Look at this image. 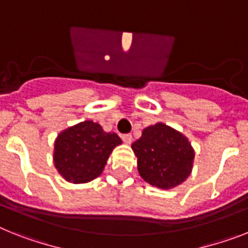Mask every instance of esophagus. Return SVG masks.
<instances>
[{
  "label": "esophagus",
  "instance_id": "obj_1",
  "mask_svg": "<svg viewBox=\"0 0 248 248\" xmlns=\"http://www.w3.org/2000/svg\"><path fill=\"white\" fill-rule=\"evenodd\" d=\"M122 140H124V143H131L132 142V135L131 134L122 135Z\"/></svg>",
  "mask_w": 248,
  "mask_h": 248
}]
</instances>
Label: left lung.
<instances>
[{"label": "left lung", "mask_w": 248, "mask_h": 248, "mask_svg": "<svg viewBox=\"0 0 248 248\" xmlns=\"http://www.w3.org/2000/svg\"><path fill=\"white\" fill-rule=\"evenodd\" d=\"M131 147L141 178L153 186L174 188L190 175L194 150L184 135L166 124L146 127Z\"/></svg>", "instance_id": "8db88e82"}]
</instances>
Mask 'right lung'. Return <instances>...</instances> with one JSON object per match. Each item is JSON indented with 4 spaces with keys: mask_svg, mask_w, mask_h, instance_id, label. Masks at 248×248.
I'll list each match as a JSON object with an SVG mask.
<instances>
[{
    "mask_svg": "<svg viewBox=\"0 0 248 248\" xmlns=\"http://www.w3.org/2000/svg\"><path fill=\"white\" fill-rule=\"evenodd\" d=\"M122 141L114 132H105L101 124L84 121L58 135L54 164L65 180L88 183L105 169L112 150Z\"/></svg>",
    "mask_w": 248,
    "mask_h": 248,
    "instance_id": "add662e5",
    "label": "right lung"
}]
</instances>
